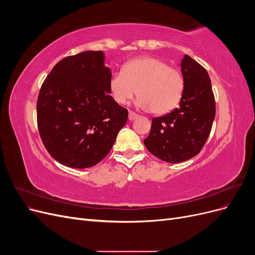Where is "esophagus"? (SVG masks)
I'll return each mask as SVG.
<instances>
[{
	"mask_svg": "<svg viewBox=\"0 0 255 255\" xmlns=\"http://www.w3.org/2000/svg\"><path fill=\"white\" fill-rule=\"evenodd\" d=\"M138 117H139V116H138L137 114H135V113H133V112H128V120H130V121H133V120H135V119H137Z\"/></svg>",
	"mask_w": 255,
	"mask_h": 255,
	"instance_id": "esophagus-1",
	"label": "esophagus"
}]
</instances>
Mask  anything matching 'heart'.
<instances>
[{"instance_id": "heart-1", "label": "heart", "mask_w": 255, "mask_h": 255, "mask_svg": "<svg viewBox=\"0 0 255 255\" xmlns=\"http://www.w3.org/2000/svg\"><path fill=\"white\" fill-rule=\"evenodd\" d=\"M184 91L185 79L180 69L155 56L128 60L122 71L114 72L110 80V92L116 103L127 104L138 95L137 105L157 115L174 110Z\"/></svg>"}]
</instances>
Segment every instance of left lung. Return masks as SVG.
I'll use <instances>...</instances> for the list:
<instances>
[{"mask_svg":"<svg viewBox=\"0 0 255 255\" xmlns=\"http://www.w3.org/2000/svg\"><path fill=\"white\" fill-rule=\"evenodd\" d=\"M185 91L177 107L163 117L152 119L146 150L167 163H181L196 156L212 130L216 114L211 79L205 68L190 56L182 63Z\"/></svg>","mask_w":255,"mask_h":255,"instance_id":"1","label":"left lung"}]
</instances>
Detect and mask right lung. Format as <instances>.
Instances as JSON below:
<instances>
[{
	"mask_svg": "<svg viewBox=\"0 0 255 255\" xmlns=\"http://www.w3.org/2000/svg\"><path fill=\"white\" fill-rule=\"evenodd\" d=\"M112 73L101 51L68 56L54 66L37 99V126L50 155L71 168H89L112 150L128 110L110 96Z\"/></svg>",
	"mask_w": 255,
	"mask_h": 255,
	"instance_id": "right-lung-1",
	"label": "right lung"
}]
</instances>
